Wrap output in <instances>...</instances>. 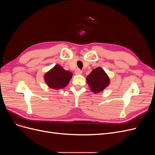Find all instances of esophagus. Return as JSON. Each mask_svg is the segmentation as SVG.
Returning a JSON list of instances; mask_svg holds the SVG:
<instances>
[{"label": "esophagus", "mask_w": 155, "mask_h": 155, "mask_svg": "<svg viewBox=\"0 0 155 155\" xmlns=\"http://www.w3.org/2000/svg\"><path fill=\"white\" fill-rule=\"evenodd\" d=\"M75 74L76 75H79V74H82V71L79 68H76V70H75Z\"/></svg>", "instance_id": "34e87169"}]
</instances>
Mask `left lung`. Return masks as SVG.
Segmentation results:
<instances>
[{
	"instance_id": "8db88e82",
	"label": "left lung",
	"mask_w": 155,
	"mask_h": 155,
	"mask_svg": "<svg viewBox=\"0 0 155 155\" xmlns=\"http://www.w3.org/2000/svg\"><path fill=\"white\" fill-rule=\"evenodd\" d=\"M87 82L94 93L102 91L109 84V79L105 71L98 67L93 70L87 77Z\"/></svg>"
}]
</instances>
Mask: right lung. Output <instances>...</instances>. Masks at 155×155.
Instances as JSON below:
<instances>
[{
    "label": "right lung",
    "instance_id": "obj_1",
    "mask_svg": "<svg viewBox=\"0 0 155 155\" xmlns=\"http://www.w3.org/2000/svg\"><path fill=\"white\" fill-rule=\"evenodd\" d=\"M72 76L71 72L64 70L61 66L57 64L45 74V79L49 87L61 89L67 85Z\"/></svg>",
    "mask_w": 155,
    "mask_h": 155
}]
</instances>
